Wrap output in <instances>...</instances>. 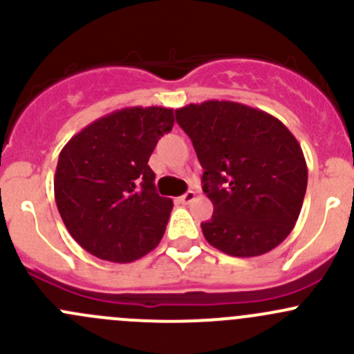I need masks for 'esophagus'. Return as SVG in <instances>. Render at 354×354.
<instances>
[{
	"mask_svg": "<svg viewBox=\"0 0 354 354\" xmlns=\"http://www.w3.org/2000/svg\"><path fill=\"white\" fill-rule=\"evenodd\" d=\"M196 199V192L194 191H187L185 194H182L180 198H178V201L182 203V205H189L191 201H194Z\"/></svg>",
	"mask_w": 354,
	"mask_h": 354,
	"instance_id": "1",
	"label": "esophagus"
}]
</instances>
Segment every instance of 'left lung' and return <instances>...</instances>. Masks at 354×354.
Returning a JSON list of instances; mask_svg holds the SVG:
<instances>
[{"label": "left lung", "instance_id": "1", "mask_svg": "<svg viewBox=\"0 0 354 354\" xmlns=\"http://www.w3.org/2000/svg\"><path fill=\"white\" fill-rule=\"evenodd\" d=\"M203 167V191L213 216L205 239L230 257L251 258L277 248L295 229L308 184L303 149L270 113L209 100L176 110Z\"/></svg>", "mask_w": 354, "mask_h": 354}]
</instances>
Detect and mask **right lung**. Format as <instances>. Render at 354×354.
Instances as JSON below:
<instances>
[{
  "mask_svg": "<svg viewBox=\"0 0 354 354\" xmlns=\"http://www.w3.org/2000/svg\"><path fill=\"white\" fill-rule=\"evenodd\" d=\"M172 127V108H122L63 146L55 199L66 230L87 253L129 263L158 246L174 203L156 192L148 160Z\"/></svg>",
  "mask_w": 354,
  "mask_h": 354,
  "instance_id": "add662e5",
  "label": "right lung"
}]
</instances>
